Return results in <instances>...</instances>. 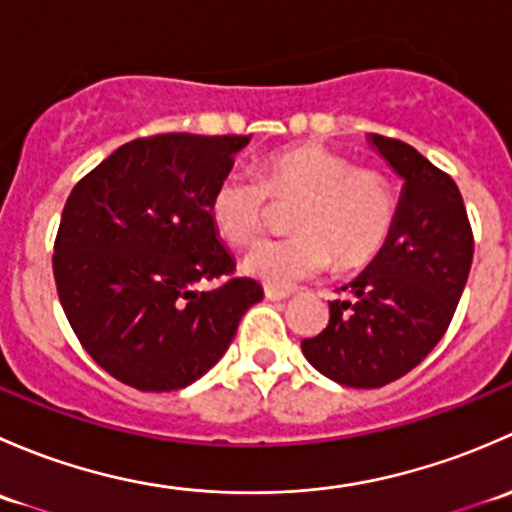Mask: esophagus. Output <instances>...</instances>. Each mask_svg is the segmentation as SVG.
Returning a JSON list of instances; mask_svg holds the SVG:
<instances>
[{
  "label": "esophagus",
  "instance_id": "esophagus-1",
  "mask_svg": "<svg viewBox=\"0 0 512 512\" xmlns=\"http://www.w3.org/2000/svg\"><path fill=\"white\" fill-rule=\"evenodd\" d=\"M265 297L272 299V302H280V299L292 297V289H280V287H265Z\"/></svg>",
  "mask_w": 512,
  "mask_h": 512
}]
</instances>
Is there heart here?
<instances>
[{
  "label": "heart",
  "instance_id": "b5f03b06",
  "mask_svg": "<svg viewBox=\"0 0 512 512\" xmlns=\"http://www.w3.org/2000/svg\"><path fill=\"white\" fill-rule=\"evenodd\" d=\"M273 203H294L292 237H270L250 247L242 265L265 285L289 289L322 275L329 265L356 270L379 255L396 227L391 180L337 151L299 143L267 153L257 178L225 175L210 195V220L230 245L255 240Z\"/></svg>",
  "mask_w": 512,
  "mask_h": 512
}]
</instances>
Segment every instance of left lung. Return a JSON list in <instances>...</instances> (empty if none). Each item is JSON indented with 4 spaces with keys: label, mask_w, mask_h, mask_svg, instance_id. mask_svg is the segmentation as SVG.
Masks as SVG:
<instances>
[{
    "label": "left lung",
    "mask_w": 512,
    "mask_h": 512,
    "mask_svg": "<svg viewBox=\"0 0 512 512\" xmlns=\"http://www.w3.org/2000/svg\"><path fill=\"white\" fill-rule=\"evenodd\" d=\"M404 178L396 227L376 260L329 302V324L302 352L324 376L379 389L409 374L441 342L473 262V230L461 190L409 143L371 133Z\"/></svg>",
    "instance_id": "left-lung-1"
}]
</instances>
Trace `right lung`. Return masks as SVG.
<instances>
[{
  "mask_svg": "<svg viewBox=\"0 0 512 512\" xmlns=\"http://www.w3.org/2000/svg\"><path fill=\"white\" fill-rule=\"evenodd\" d=\"M250 136L158 133L113 151L74 185L54 280L81 347L138 391L185 389L227 352L262 287L235 275L210 195ZM225 276L224 281L222 277ZM222 279L210 293L192 287Z\"/></svg>",
  "mask_w": 512,
  "mask_h": 512,
  "instance_id": "right-lung-1",
  "label": "right lung"
}]
</instances>
